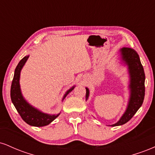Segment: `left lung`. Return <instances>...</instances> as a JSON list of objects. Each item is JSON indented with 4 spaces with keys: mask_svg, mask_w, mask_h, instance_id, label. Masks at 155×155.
I'll return each mask as SVG.
<instances>
[{
    "mask_svg": "<svg viewBox=\"0 0 155 155\" xmlns=\"http://www.w3.org/2000/svg\"><path fill=\"white\" fill-rule=\"evenodd\" d=\"M122 59L128 66L130 97L127 108L120 120L111 126L122 125L125 124L134 116L143 102L145 95V74L143 65L137 51L130 47H123L120 49ZM88 88H86V100L89 97Z\"/></svg>",
    "mask_w": 155,
    "mask_h": 155,
    "instance_id": "left-lung-1",
    "label": "left lung"
}]
</instances>
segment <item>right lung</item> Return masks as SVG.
<instances>
[{
  "mask_svg": "<svg viewBox=\"0 0 155 155\" xmlns=\"http://www.w3.org/2000/svg\"><path fill=\"white\" fill-rule=\"evenodd\" d=\"M28 58L29 56L24 57L19 61L17 66L16 67L15 75H14L12 87H11V99H12V103L20 117L27 124L31 126H35V127H43V126H46L51 123L53 120L59 116L60 114L57 115L44 114L31 106L22 97L20 90V86H19V76H20V71L23 65L26 63ZM74 86L72 87V88H71L69 90H68L64 95L63 101L65 99L68 94L74 90Z\"/></svg>",
  "mask_w": 155,
  "mask_h": 155,
  "instance_id": "right-lung-1",
  "label": "right lung"
}]
</instances>
